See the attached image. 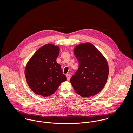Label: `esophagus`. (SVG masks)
Returning <instances> with one entry per match:
<instances>
[{
	"label": "esophagus",
	"mask_w": 133,
	"mask_h": 133,
	"mask_svg": "<svg viewBox=\"0 0 133 133\" xmlns=\"http://www.w3.org/2000/svg\"><path fill=\"white\" fill-rule=\"evenodd\" d=\"M66 76V77H67L68 80H69L70 79V78H71V75L69 74H67Z\"/></svg>",
	"instance_id": "34e87169"
}]
</instances>
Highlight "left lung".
<instances>
[{"instance_id":"8db88e82","label":"left lung","mask_w":133,"mask_h":133,"mask_svg":"<svg viewBox=\"0 0 133 133\" xmlns=\"http://www.w3.org/2000/svg\"><path fill=\"white\" fill-rule=\"evenodd\" d=\"M74 54L79 68L70 79L76 93L88 97L100 92L104 87L109 75V66L103 56L91 43L75 47Z\"/></svg>"}]
</instances>
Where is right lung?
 <instances>
[{
    "label": "right lung",
    "mask_w": 133,
    "mask_h": 133,
    "mask_svg": "<svg viewBox=\"0 0 133 133\" xmlns=\"http://www.w3.org/2000/svg\"><path fill=\"white\" fill-rule=\"evenodd\" d=\"M59 48L46 44L38 50L28 62L25 76L27 83L36 94L44 97L56 91L60 83L66 80L56 59Z\"/></svg>",
    "instance_id": "right-lung-1"
}]
</instances>
